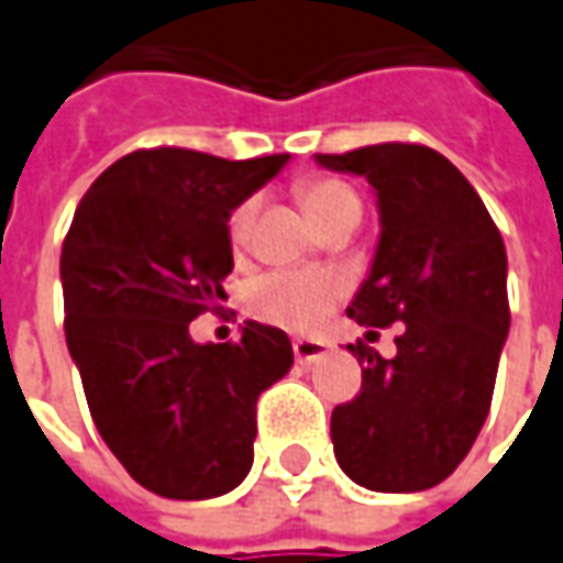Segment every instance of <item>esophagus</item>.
Here are the masks:
<instances>
[{
	"instance_id": "1",
	"label": "esophagus",
	"mask_w": 563,
	"mask_h": 563,
	"mask_svg": "<svg viewBox=\"0 0 563 563\" xmlns=\"http://www.w3.org/2000/svg\"><path fill=\"white\" fill-rule=\"evenodd\" d=\"M292 351H296V361L301 366H311L320 357H327V345L323 342H317V339H296L292 342Z\"/></svg>"
}]
</instances>
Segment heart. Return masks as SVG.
<instances>
[{
  "mask_svg": "<svg viewBox=\"0 0 563 563\" xmlns=\"http://www.w3.org/2000/svg\"><path fill=\"white\" fill-rule=\"evenodd\" d=\"M351 187L332 178H313L298 187V200L305 212L317 221L330 216L339 202L351 200ZM255 221V200H243L233 206L228 216V236L233 246H243L250 240ZM347 296V280L339 271H311V267H277L255 277L246 289L250 311L271 327L289 332L320 330L335 311V305Z\"/></svg>",
  "mask_w": 563,
  "mask_h": 563,
  "instance_id": "obj_1",
  "label": "heart"
}]
</instances>
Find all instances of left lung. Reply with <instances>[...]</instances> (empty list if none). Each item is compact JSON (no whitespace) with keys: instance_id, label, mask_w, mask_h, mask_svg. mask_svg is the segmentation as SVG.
Masks as SVG:
<instances>
[{"instance_id":"obj_1","label":"left lung","mask_w":563,"mask_h":563,"mask_svg":"<svg viewBox=\"0 0 563 563\" xmlns=\"http://www.w3.org/2000/svg\"><path fill=\"white\" fill-rule=\"evenodd\" d=\"M317 163L376 187L382 236L347 317L404 323L385 361L357 342L361 394L332 410L342 472L376 493L438 487L468 456L490 412L506 345V243L465 175L426 144L317 153Z\"/></svg>"}]
</instances>
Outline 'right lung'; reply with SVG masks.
Listing matches in <instances>:
<instances>
[{
	"label": "right lung",
	"instance_id": "1",
	"mask_svg": "<svg viewBox=\"0 0 563 563\" xmlns=\"http://www.w3.org/2000/svg\"><path fill=\"white\" fill-rule=\"evenodd\" d=\"M289 153L221 159L151 147L117 159L76 206L60 250L64 332L110 453L166 499H212L252 468L255 404L292 366L289 335L246 320L197 345L233 271L228 216Z\"/></svg>",
	"mask_w": 563,
	"mask_h": 563
}]
</instances>
